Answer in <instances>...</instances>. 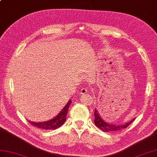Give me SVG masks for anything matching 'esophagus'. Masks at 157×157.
I'll return each mask as SVG.
<instances>
[{"mask_svg":"<svg viewBox=\"0 0 157 157\" xmlns=\"http://www.w3.org/2000/svg\"><path fill=\"white\" fill-rule=\"evenodd\" d=\"M87 89H86V88H82V89H81V94H85L87 93Z\"/></svg>","mask_w":157,"mask_h":157,"instance_id":"obj_1","label":"esophagus"}]
</instances>
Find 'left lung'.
Wrapping results in <instances>:
<instances>
[{"label": "left lung", "instance_id": "8db88e82", "mask_svg": "<svg viewBox=\"0 0 157 157\" xmlns=\"http://www.w3.org/2000/svg\"><path fill=\"white\" fill-rule=\"evenodd\" d=\"M94 124L98 128H100L104 132H114L120 131L121 129H123L124 128H127L128 126L131 124L134 120L135 119L133 118L131 121L127 122L126 123L123 124H112L106 122L105 120H103L102 117L100 116V114L98 112V110L95 109L94 110Z\"/></svg>", "mask_w": 157, "mask_h": 157}]
</instances>
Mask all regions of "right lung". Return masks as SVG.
Instances as JSON below:
<instances>
[{
	"mask_svg": "<svg viewBox=\"0 0 157 157\" xmlns=\"http://www.w3.org/2000/svg\"><path fill=\"white\" fill-rule=\"evenodd\" d=\"M71 102L72 101L71 100L68 101L67 104L64 106V107L62 109V110L55 118H52L51 120L44 122H33L29 121V123L34 126V127L41 129L52 130L58 128L66 121V116Z\"/></svg>",
	"mask_w": 157,
	"mask_h": 157,
	"instance_id": "1",
	"label": "right lung"
}]
</instances>
